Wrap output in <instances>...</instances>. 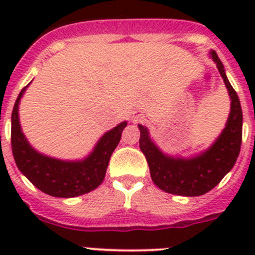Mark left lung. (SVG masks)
I'll return each instance as SVG.
<instances>
[{
  "label": "left lung",
  "instance_id": "obj_1",
  "mask_svg": "<svg viewBox=\"0 0 255 255\" xmlns=\"http://www.w3.org/2000/svg\"><path fill=\"white\" fill-rule=\"evenodd\" d=\"M211 56L217 65L231 100V111L227 119L226 128L222 130L211 148L189 159L170 157L163 154L150 140L147 128L139 125V147L147 158L150 177L161 190L170 194L184 197L206 194L234 167L240 153L243 136V111L240 101L235 89L230 84L225 74L224 65L217 53L212 51Z\"/></svg>",
  "mask_w": 255,
  "mask_h": 255
}]
</instances>
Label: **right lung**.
<instances>
[{
  "label": "right lung",
  "instance_id": "obj_1",
  "mask_svg": "<svg viewBox=\"0 0 255 255\" xmlns=\"http://www.w3.org/2000/svg\"><path fill=\"white\" fill-rule=\"evenodd\" d=\"M25 89L26 87L22 88L17 96L11 115V147L17 168L35 188L52 197L74 198L98 188L128 123L124 121L106 132L93 152L83 161L51 158L31 148L20 128L19 103Z\"/></svg>",
  "mask_w": 255,
  "mask_h": 255
}]
</instances>
